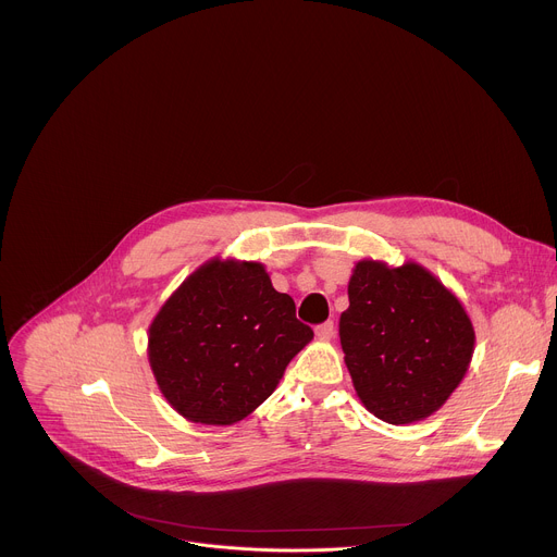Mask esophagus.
Returning a JSON list of instances; mask_svg holds the SVG:
<instances>
[{
	"label": "esophagus",
	"mask_w": 557,
	"mask_h": 557,
	"mask_svg": "<svg viewBox=\"0 0 557 557\" xmlns=\"http://www.w3.org/2000/svg\"><path fill=\"white\" fill-rule=\"evenodd\" d=\"M314 335L320 337L322 342L333 339V337H335V324H333V322H326V324H322V326H317V329H314Z\"/></svg>",
	"instance_id": "esophagus-1"
}]
</instances>
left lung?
<instances>
[{"label":"left lung","instance_id":"obj_1","mask_svg":"<svg viewBox=\"0 0 557 557\" xmlns=\"http://www.w3.org/2000/svg\"><path fill=\"white\" fill-rule=\"evenodd\" d=\"M339 337L355 392L376 419L432 417L460 385L475 333L460 299L425 267L359 260Z\"/></svg>","mask_w":557,"mask_h":557}]
</instances>
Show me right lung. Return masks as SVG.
Masks as SVG:
<instances>
[{
    "label": "right lung",
    "instance_id": "right-lung-1",
    "mask_svg": "<svg viewBox=\"0 0 557 557\" xmlns=\"http://www.w3.org/2000/svg\"><path fill=\"white\" fill-rule=\"evenodd\" d=\"M312 339L260 262L213 258L156 312L147 357L170 406L191 423L233 425L262 406Z\"/></svg>",
    "mask_w": 557,
    "mask_h": 557
}]
</instances>
